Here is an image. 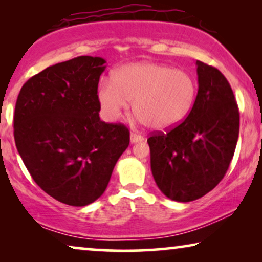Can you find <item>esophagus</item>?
Segmentation results:
<instances>
[{
  "label": "esophagus",
  "mask_w": 262,
  "mask_h": 262,
  "mask_svg": "<svg viewBox=\"0 0 262 262\" xmlns=\"http://www.w3.org/2000/svg\"><path fill=\"white\" fill-rule=\"evenodd\" d=\"M130 141H131V143L142 142V141H144V137H143V136H141V135L136 134V132H131V135H130Z\"/></svg>",
  "instance_id": "1"
}]
</instances>
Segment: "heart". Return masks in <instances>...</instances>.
<instances>
[{
  "mask_svg": "<svg viewBox=\"0 0 262 262\" xmlns=\"http://www.w3.org/2000/svg\"><path fill=\"white\" fill-rule=\"evenodd\" d=\"M196 96V82L186 71L159 63H131L114 71L98 87V100L107 120L127 108L156 131L169 130L187 117Z\"/></svg>",
  "mask_w": 262,
  "mask_h": 262,
  "instance_id": "b5f03b06",
  "label": "heart"
}]
</instances>
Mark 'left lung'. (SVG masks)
Listing matches in <instances>:
<instances>
[{"instance_id":"8db88e82","label":"left lung","mask_w":262,"mask_h":262,"mask_svg":"<svg viewBox=\"0 0 262 262\" xmlns=\"http://www.w3.org/2000/svg\"><path fill=\"white\" fill-rule=\"evenodd\" d=\"M198 94L186 119L148 138L150 164L164 195L187 203L202 198L224 178L234 156L239 112L223 74L196 60Z\"/></svg>"}]
</instances>
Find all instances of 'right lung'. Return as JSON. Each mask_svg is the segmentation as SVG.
Listing matches in <instances>:
<instances>
[{"mask_svg": "<svg viewBox=\"0 0 262 262\" xmlns=\"http://www.w3.org/2000/svg\"><path fill=\"white\" fill-rule=\"evenodd\" d=\"M106 60L80 56L46 68L23 85L14 138L27 170L60 203L85 206L102 195L130 143L123 124L100 120L98 84Z\"/></svg>", "mask_w": 262, "mask_h": 262, "instance_id": "add662e5", "label": "right lung"}]
</instances>
